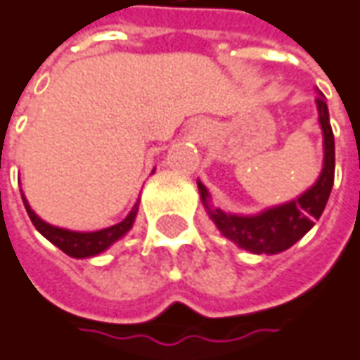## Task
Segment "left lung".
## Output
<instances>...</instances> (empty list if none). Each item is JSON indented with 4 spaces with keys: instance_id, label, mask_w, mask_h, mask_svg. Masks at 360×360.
<instances>
[{
    "instance_id": "obj_1",
    "label": "left lung",
    "mask_w": 360,
    "mask_h": 360,
    "mask_svg": "<svg viewBox=\"0 0 360 360\" xmlns=\"http://www.w3.org/2000/svg\"><path fill=\"white\" fill-rule=\"evenodd\" d=\"M319 125L323 133V168L316 184L286 204L274 205L255 215L223 212L212 204V195L200 180L198 190L205 212L212 217L215 227L237 247L255 255H278L298 243L316 225L326 210L327 200L335 178V139L329 125L326 96L319 91L316 100Z\"/></svg>"
}]
</instances>
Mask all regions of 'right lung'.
Listing matches in <instances>:
<instances>
[{
	"label": "right lung",
	"mask_w": 360,
	"mask_h": 360,
	"mask_svg": "<svg viewBox=\"0 0 360 360\" xmlns=\"http://www.w3.org/2000/svg\"><path fill=\"white\" fill-rule=\"evenodd\" d=\"M21 198H23L25 210H27L31 221H33V225L37 227V231L41 233L44 239H49L52 245H56L62 252H66L68 257H72V259H88V257H96V255H100V252L108 251L113 243L119 241L121 237L127 235L129 229H131L133 223H135V217H137L139 212L137 202L123 221L115 223V225H111V227H105V229H100V231H70V229H62V227H56V225H51V223L43 221V219L31 210V205L27 202V198L23 195V192H21Z\"/></svg>",
	"instance_id": "right-lung-1"
}]
</instances>
